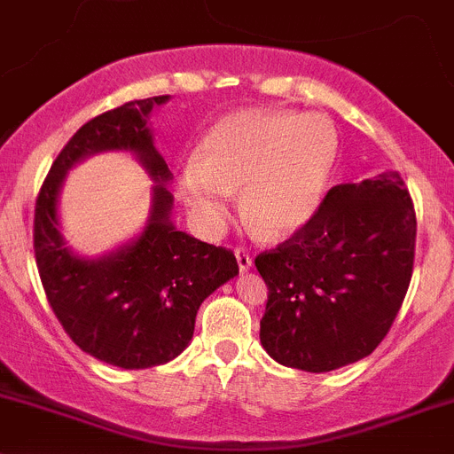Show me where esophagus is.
Masks as SVG:
<instances>
[{"mask_svg":"<svg viewBox=\"0 0 454 454\" xmlns=\"http://www.w3.org/2000/svg\"><path fill=\"white\" fill-rule=\"evenodd\" d=\"M236 261H239V270L240 271L252 270V256H249L245 249H236Z\"/></svg>","mask_w":454,"mask_h":454,"instance_id":"obj_1","label":"esophagus"}]
</instances>
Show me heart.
Here are the masks:
<instances>
[{
	"label": "heart",
	"instance_id": "1",
	"mask_svg": "<svg viewBox=\"0 0 454 454\" xmlns=\"http://www.w3.org/2000/svg\"><path fill=\"white\" fill-rule=\"evenodd\" d=\"M339 151L327 115L243 109L209 129L198 155L180 165L176 187L202 234L223 230L243 187V214L254 230L289 239L317 215Z\"/></svg>",
	"mask_w": 454,
	"mask_h": 454
}]
</instances>
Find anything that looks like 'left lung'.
<instances>
[{"instance_id": "left-lung-1", "label": "left lung", "mask_w": 454, "mask_h": 454, "mask_svg": "<svg viewBox=\"0 0 454 454\" xmlns=\"http://www.w3.org/2000/svg\"><path fill=\"white\" fill-rule=\"evenodd\" d=\"M417 218L396 171L336 184L299 234L256 256L271 359L330 372L374 352L412 278Z\"/></svg>"}]
</instances>
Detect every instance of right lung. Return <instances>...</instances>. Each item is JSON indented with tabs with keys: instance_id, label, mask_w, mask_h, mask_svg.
<instances>
[{
	"instance_id": "add662e5",
	"label": "right lung",
	"mask_w": 454,
	"mask_h": 454,
	"mask_svg": "<svg viewBox=\"0 0 454 454\" xmlns=\"http://www.w3.org/2000/svg\"><path fill=\"white\" fill-rule=\"evenodd\" d=\"M169 95L127 102L89 120L67 142L35 205V261L46 299L73 343L98 361L145 370L176 359L189 345L202 301L239 276L230 249L176 230L171 171L153 146L149 115ZM127 150L156 184L145 230L131 244L98 259L75 254L59 231V193L82 159Z\"/></svg>"
}]
</instances>
